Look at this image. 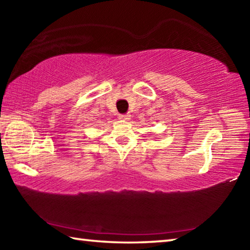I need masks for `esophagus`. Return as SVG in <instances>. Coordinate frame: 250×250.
<instances>
[{
	"instance_id": "obj_1",
	"label": "esophagus",
	"mask_w": 250,
	"mask_h": 250,
	"mask_svg": "<svg viewBox=\"0 0 250 250\" xmlns=\"http://www.w3.org/2000/svg\"><path fill=\"white\" fill-rule=\"evenodd\" d=\"M130 117H131L130 115H120L119 119L122 121H128V120H130Z\"/></svg>"
}]
</instances>
